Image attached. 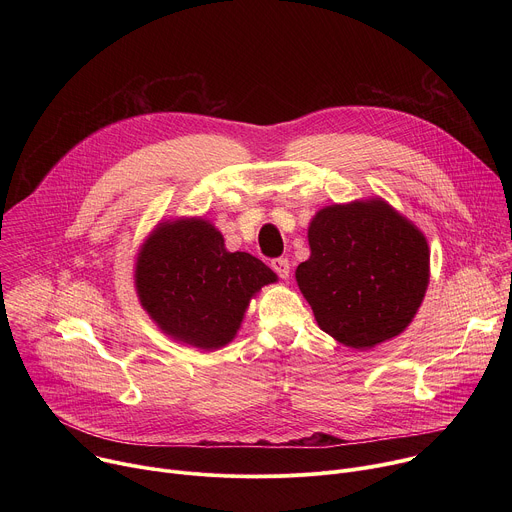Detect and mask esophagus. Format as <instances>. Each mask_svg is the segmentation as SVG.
<instances>
[{
    "label": "esophagus",
    "mask_w": 512,
    "mask_h": 512,
    "mask_svg": "<svg viewBox=\"0 0 512 512\" xmlns=\"http://www.w3.org/2000/svg\"><path fill=\"white\" fill-rule=\"evenodd\" d=\"M271 269H273L281 279H287V277H289V261L283 259V257L271 259Z\"/></svg>",
    "instance_id": "1"
}]
</instances>
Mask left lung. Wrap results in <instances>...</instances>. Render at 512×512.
<instances>
[{
  "instance_id": "left-lung-1",
  "label": "left lung",
  "mask_w": 512,
  "mask_h": 512,
  "mask_svg": "<svg viewBox=\"0 0 512 512\" xmlns=\"http://www.w3.org/2000/svg\"><path fill=\"white\" fill-rule=\"evenodd\" d=\"M296 279L318 326L350 348L401 334L429 281L425 237L379 198L322 208Z\"/></svg>"
}]
</instances>
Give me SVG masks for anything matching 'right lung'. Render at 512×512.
<instances>
[{
  "mask_svg": "<svg viewBox=\"0 0 512 512\" xmlns=\"http://www.w3.org/2000/svg\"><path fill=\"white\" fill-rule=\"evenodd\" d=\"M277 275L257 257L225 249L202 218L162 223L141 247L135 287L141 306L176 340L212 350L229 344L257 291Z\"/></svg>",
  "mask_w": 512,
  "mask_h": 512,
  "instance_id": "right-lung-1",
  "label": "right lung"
}]
</instances>
